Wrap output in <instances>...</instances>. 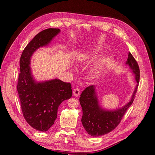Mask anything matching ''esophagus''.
<instances>
[{
	"instance_id": "obj_1",
	"label": "esophagus",
	"mask_w": 155,
	"mask_h": 155,
	"mask_svg": "<svg viewBox=\"0 0 155 155\" xmlns=\"http://www.w3.org/2000/svg\"><path fill=\"white\" fill-rule=\"evenodd\" d=\"M74 94L76 96H78L80 94V90L79 89V88H78V87L75 88V89L74 90Z\"/></svg>"
}]
</instances>
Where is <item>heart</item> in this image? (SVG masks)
I'll list each match as a JSON object with an SVG mask.
<instances>
[{
  "instance_id": "obj_1",
  "label": "heart",
  "mask_w": 155,
  "mask_h": 155,
  "mask_svg": "<svg viewBox=\"0 0 155 155\" xmlns=\"http://www.w3.org/2000/svg\"><path fill=\"white\" fill-rule=\"evenodd\" d=\"M94 53V51L93 52H89V53H80V54H78V56H77V61L79 64H82L83 62H84V61L89 58L92 54H93Z\"/></svg>"
}]
</instances>
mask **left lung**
<instances>
[{
	"instance_id": "left-lung-1",
	"label": "left lung",
	"mask_w": 155,
	"mask_h": 155,
	"mask_svg": "<svg viewBox=\"0 0 155 155\" xmlns=\"http://www.w3.org/2000/svg\"><path fill=\"white\" fill-rule=\"evenodd\" d=\"M126 64L135 75L137 84L130 101L124 107L114 110H106L100 107L94 85L86 87L80 94V103L83 110L82 124L87 133L92 137L101 136L115 129L134 101L139 83L140 69L137 61L130 52Z\"/></svg>"
}]
</instances>
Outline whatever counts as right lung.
I'll return each mask as SVG.
<instances>
[{"instance_id":"1","label":"right lung","mask_w":155,"mask_h":155,"mask_svg":"<svg viewBox=\"0 0 155 155\" xmlns=\"http://www.w3.org/2000/svg\"><path fill=\"white\" fill-rule=\"evenodd\" d=\"M60 32L59 29L49 28L37 34L21 54L17 91L22 113L27 123L34 129L45 132L54 124L58 108L65 100L72 96L70 83L59 79L37 83L29 66L31 58L40 47L46 46Z\"/></svg>"}]
</instances>
